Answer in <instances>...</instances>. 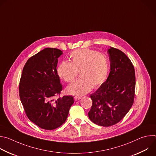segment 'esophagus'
Listing matches in <instances>:
<instances>
[{
    "label": "esophagus",
    "mask_w": 156,
    "mask_h": 156,
    "mask_svg": "<svg viewBox=\"0 0 156 156\" xmlns=\"http://www.w3.org/2000/svg\"><path fill=\"white\" fill-rule=\"evenodd\" d=\"M80 99H81V98H80V97H77V96H75V97H74V100H75V101H77L80 100Z\"/></svg>",
    "instance_id": "34e87169"
}]
</instances>
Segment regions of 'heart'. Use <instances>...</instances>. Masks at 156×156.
I'll return each mask as SVG.
<instances>
[{
  "instance_id": "obj_1",
  "label": "heart",
  "mask_w": 156,
  "mask_h": 156,
  "mask_svg": "<svg viewBox=\"0 0 156 156\" xmlns=\"http://www.w3.org/2000/svg\"><path fill=\"white\" fill-rule=\"evenodd\" d=\"M70 62L62 61L57 67L58 75L65 82H72L78 75L80 78L67 87V93L82 96L96 88L106 80L109 65L107 57L99 52L90 49H80L69 56Z\"/></svg>"
}]
</instances>
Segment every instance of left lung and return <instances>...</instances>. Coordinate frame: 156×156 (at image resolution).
I'll use <instances>...</instances> for the list:
<instances>
[{
    "label": "left lung",
    "mask_w": 156,
    "mask_h": 156,
    "mask_svg": "<svg viewBox=\"0 0 156 156\" xmlns=\"http://www.w3.org/2000/svg\"><path fill=\"white\" fill-rule=\"evenodd\" d=\"M110 72L107 80L90 95L93 105L90 119L102 126L119 122L128 112L135 98V72L129 58L119 49L108 50Z\"/></svg>",
    "instance_id": "left-lung-1"
}]
</instances>
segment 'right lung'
<instances>
[{"label":"right lung","mask_w":156,"mask_h":156,"mask_svg":"<svg viewBox=\"0 0 156 156\" xmlns=\"http://www.w3.org/2000/svg\"><path fill=\"white\" fill-rule=\"evenodd\" d=\"M62 54L60 49L50 48L37 53L27 60L20 80L19 94L26 115L44 129L60 126L74 102L71 96L59 97L62 86L57 65Z\"/></svg>","instance_id":"obj_1"}]
</instances>
